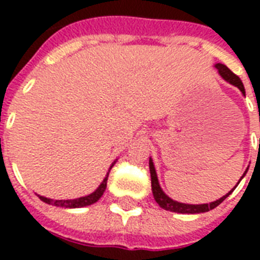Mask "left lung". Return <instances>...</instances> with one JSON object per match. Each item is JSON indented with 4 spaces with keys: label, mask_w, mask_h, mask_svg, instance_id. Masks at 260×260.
I'll use <instances>...</instances> for the list:
<instances>
[{
    "label": "left lung",
    "mask_w": 260,
    "mask_h": 260,
    "mask_svg": "<svg viewBox=\"0 0 260 260\" xmlns=\"http://www.w3.org/2000/svg\"><path fill=\"white\" fill-rule=\"evenodd\" d=\"M216 69L218 70V74L221 75L222 78L225 79L226 82H230L231 85H234V86L238 87L240 91L243 93V95H246V90H244V86H243V82L240 81L238 75L234 74L232 71L228 69L226 66L221 64V63H217L216 64ZM248 170V169H247ZM246 170V173H247ZM150 173H151V186H152V194H154L155 201L158 202V205L160 208H163L165 210H170V212H177V213H187V214H194V213H204V212H209V210L214 209L216 206H218L221 204L224 200H225L231 193H232V190L236 187L235 186L234 189L231 190L230 193H226L225 196H222L220 200H216V201L210 202V204H201V205H191V204H182V202L174 201L171 200L169 196L165 194V191L162 190L160 185H159L158 177H156V171H155L154 163H152V159L150 158ZM246 173L243 174V177L246 175ZM242 177V178H243Z\"/></svg>",
    "instance_id": "left-lung-1"
}]
</instances>
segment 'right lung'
Wrapping results in <instances>:
<instances>
[{"label":"right lung","mask_w":260,"mask_h":260,"mask_svg":"<svg viewBox=\"0 0 260 260\" xmlns=\"http://www.w3.org/2000/svg\"><path fill=\"white\" fill-rule=\"evenodd\" d=\"M116 163V162H114ZM113 163V165H114ZM113 165L110 166V169L113 167ZM109 169V171H110ZM108 177H109V173L106 174L105 179L101 182V185L98 186L97 190L93 191L89 196H85V197L77 198V200H51V198L43 197V196H39V198L42 200L43 202H46V204H50V205H55V206H62V208H83V206L91 205L94 202H97L101 196L104 194L106 189V182H108Z\"/></svg>","instance_id":"add662e5"}]
</instances>
